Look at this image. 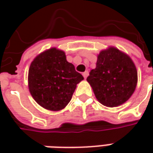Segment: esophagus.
Returning <instances> with one entry per match:
<instances>
[{
	"mask_svg": "<svg viewBox=\"0 0 153 153\" xmlns=\"http://www.w3.org/2000/svg\"><path fill=\"white\" fill-rule=\"evenodd\" d=\"M82 76H84V78H87V76H88V71H85L82 73Z\"/></svg>",
	"mask_w": 153,
	"mask_h": 153,
	"instance_id": "esophagus-1",
	"label": "esophagus"
}]
</instances>
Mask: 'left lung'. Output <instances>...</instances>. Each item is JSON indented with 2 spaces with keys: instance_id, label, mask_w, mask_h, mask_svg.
Masks as SVG:
<instances>
[{
  "instance_id": "obj_1",
  "label": "left lung",
  "mask_w": 153,
  "mask_h": 153,
  "mask_svg": "<svg viewBox=\"0 0 153 153\" xmlns=\"http://www.w3.org/2000/svg\"><path fill=\"white\" fill-rule=\"evenodd\" d=\"M97 100L107 107L124 104L136 88L138 74L132 59L110 46L97 55L96 67L87 78Z\"/></svg>"
}]
</instances>
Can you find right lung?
<instances>
[{
  "label": "right lung",
  "instance_id": "1",
  "mask_svg": "<svg viewBox=\"0 0 153 153\" xmlns=\"http://www.w3.org/2000/svg\"><path fill=\"white\" fill-rule=\"evenodd\" d=\"M83 76L66 60L65 53L57 48L42 52L30 63L28 88L36 102L46 110L58 111L71 101Z\"/></svg>",
  "mask_w": 153,
  "mask_h": 153
}]
</instances>
